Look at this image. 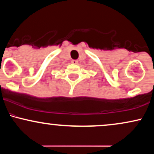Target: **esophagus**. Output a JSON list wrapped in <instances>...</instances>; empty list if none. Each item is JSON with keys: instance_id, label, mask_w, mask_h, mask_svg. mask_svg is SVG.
<instances>
[{"instance_id": "34e87169", "label": "esophagus", "mask_w": 154, "mask_h": 154, "mask_svg": "<svg viewBox=\"0 0 154 154\" xmlns=\"http://www.w3.org/2000/svg\"><path fill=\"white\" fill-rule=\"evenodd\" d=\"M77 63H78V61H77V60H72V64H77Z\"/></svg>"}]
</instances>
